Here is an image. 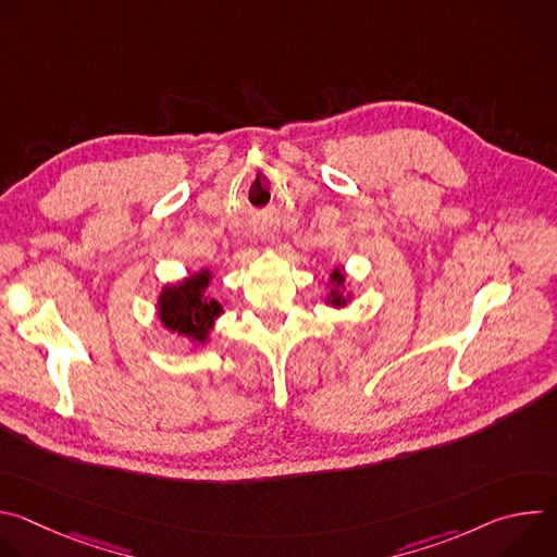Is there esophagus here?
<instances>
[{
    "mask_svg": "<svg viewBox=\"0 0 557 557\" xmlns=\"http://www.w3.org/2000/svg\"><path fill=\"white\" fill-rule=\"evenodd\" d=\"M264 237H267V233H264Z\"/></svg>",
    "mask_w": 557,
    "mask_h": 557,
    "instance_id": "obj_1",
    "label": "esophagus"
}]
</instances>
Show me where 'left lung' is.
Wrapping results in <instances>:
<instances>
[{"instance_id": "left-lung-1", "label": "left lung", "mask_w": 557, "mask_h": 557, "mask_svg": "<svg viewBox=\"0 0 557 557\" xmlns=\"http://www.w3.org/2000/svg\"><path fill=\"white\" fill-rule=\"evenodd\" d=\"M344 282H346V277H344L342 269H335V271L331 273V284H333V288H331V295H329V304L335 306V308L346 306L348 299H350V295H344V290H342V288H344Z\"/></svg>"}]
</instances>
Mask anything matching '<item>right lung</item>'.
<instances>
[{"instance_id":"right-lung-1","label":"right lung","mask_w":557,"mask_h":557,"mask_svg":"<svg viewBox=\"0 0 557 557\" xmlns=\"http://www.w3.org/2000/svg\"><path fill=\"white\" fill-rule=\"evenodd\" d=\"M211 271L202 269L178 284H168L158 295V317L168 331L205 344L213 322L222 314L220 301L207 295Z\"/></svg>"}]
</instances>
